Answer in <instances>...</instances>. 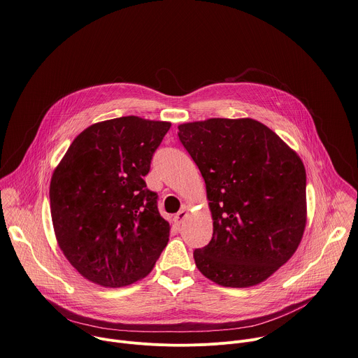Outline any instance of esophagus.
<instances>
[{
	"instance_id": "34e87169",
	"label": "esophagus",
	"mask_w": 358,
	"mask_h": 358,
	"mask_svg": "<svg viewBox=\"0 0 358 358\" xmlns=\"http://www.w3.org/2000/svg\"><path fill=\"white\" fill-rule=\"evenodd\" d=\"M186 217H187V210H186V208H182V210L175 215L173 220H175V222H176L178 225H180Z\"/></svg>"
}]
</instances>
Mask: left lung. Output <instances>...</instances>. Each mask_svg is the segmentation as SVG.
I'll use <instances>...</instances> for the list:
<instances>
[{"mask_svg": "<svg viewBox=\"0 0 358 358\" xmlns=\"http://www.w3.org/2000/svg\"><path fill=\"white\" fill-rule=\"evenodd\" d=\"M206 182L213 238L193 252L203 275L222 287L267 280L295 253L306 225V173L298 154L253 119L178 126Z\"/></svg>", "mask_w": 358, "mask_h": 358, "instance_id": "1", "label": "left lung"}]
</instances>
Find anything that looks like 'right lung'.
I'll return each mask as SVG.
<instances>
[{"instance_id":"1","label":"right lung","mask_w":358,"mask_h":358,"mask_svg":"<svg viewBox=\"0 0 358 358\" xmlns=\"http://www.w3.org/2000/svg\"><path fill=\"white\" fill-rule=\"evenodd\" d=\"M169 122L124 116L76 137L53 172L50 210L71 266L102 287L144 278L168 243L169 222L144 176Z\"/></svg>"}]
</instances>
